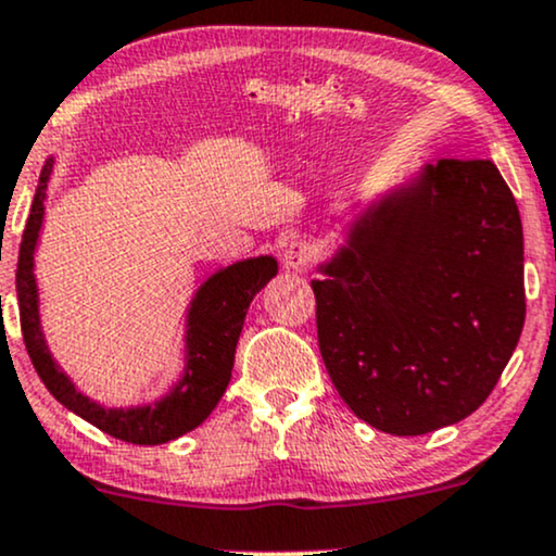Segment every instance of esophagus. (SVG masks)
<instances>
[{"mask_svg":"<svg viewBox=\"0 0 556 556\" xmlns=\"http://www.w3.org/2000/svg\"><path fill=\"white\" fill-rule=\"evenodd\" d=\"M312 265V247L306 241H291L283 250V267L286 270L304 273Z\"/></svg>","mask_w":556,"mask_h":556,"instance_id":"34e87169","label":"esophagus"}]
</instances>
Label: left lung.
I'll list each match as a JSON object with an SVG mask.
<instances>
[{"label":"left lung","mask_w":556,"mask_h":556,"mask_svg":"<svg viewBox=\"0 0 556 556\" xmlns=\"http://www.w3.org/2000/svg\"><path fill=\"white\" fill-rule=\"evenodd\" d=\"M317 273L319 354L380 432L471 416L523 332V224L492 161L427 163L377 194Z\"/></svg>","instance_id":"left-lung-1"}]
</instances>
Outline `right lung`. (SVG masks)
<instances>
[{
    "label": "right lung",
    "instance_id": "obj_1",
    "mask_svg": "<svg viewBox=\"0 0 556 556\" xmlns=\"http://www.w3.org/2000/svg\"><path fill=\"white\" fill-rule=\"evenodd\" d=\"M51 174H54V155L43 163V172L38 176L28 224H25L23 241H20L15 273L20 328H23L25 349H28L33 367L46 390L64 408L116 440L132 442V445H163V442L192 432L213 414L231 382L233 354H237L247 309H250L252 299L265 289L267 280L278 273L276 257L260 254V257L239 260L202 280L187 309L185 367H181L179 380L150 403L106 408L75 388L67 371L51 356L41 328L38 283L33 267H36V247L41 237L46 189H49Z\"/></svg>",
    "mask_w": 556,
    "mask_h": 556
}]
</instances>
